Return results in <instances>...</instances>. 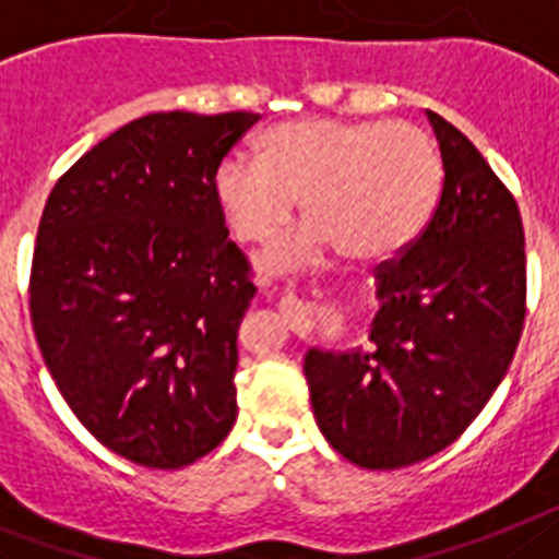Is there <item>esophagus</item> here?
I'll list each match as a JSON object with an SVG mask.
<instances>
[{
  "mask_svg": "<svg viewBox=\"0 0 559 559\" xmlns=\"http://www.w3.org/2000/svg\"><path fill=\"white\" fill-rule=\"evenodd\" d=\"M281 312L293 320L295 326H300V323H304V314H307V307L300 304V298H295V295L289 293V295H284V298H281Z\"/></svg>",
  "mask_w": 559,
  "mask_h": 559,
  "instance_id": "1",
  "label": "esophagus"
}]
</instances>
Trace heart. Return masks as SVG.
<instances>
[{"label": "heart", "mask_w": 559, "mask_h": 559, "mask_svg": "<svg viewBox=\"0 0 559 559\" xmlns=\"http://www.w3.org/2000/svg\"><path fill=\"white\" fill-rule=\"evenodd\" d=\"M441 191L433 140L414 123L304 118L264 134L255 163L227 157L213 197L239 241L278 239L295 202L307 230L261 259L264 270H295L332 247L348 266L396 259L425 230Z\"/></svg>", "instance_id": "1"}]
</instances>
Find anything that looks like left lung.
Masks as SVG:
<instances>
[{
  "instance_id": "8db88e82",
  "label": "left lung",
  "mask_w": 559,
  "mask_h": 559,
  "mask_svg": "<svg viewBox=\"0 0 559 559\" xmlns=\"http://www.w3.org/2000/svg\"><path fill=\"white\" fill-rule=\"evenodd\" d=\"M444 165L433 216L377 266L366 348H309L320 433L357 467L400 469L453 444L507 377L526 318L521 211L481 152L427 109Z\"/></svg>"
}]
</instances>
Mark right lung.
I'll list each match as a JSON object with an SVG mask.
<instances>
[{
	"instance_id": "right-lung-1",
	"label": "right lung",
	"mask_w": 559,
	"mask_h": 559,
	"mask_svg": "<svg viewBox=\"0 0 559 559\" xmlns=\"http://www.w3.org/2000/svg\"><path fill=\"white\" fill-rule=\"evenodd\" d=\"M261 115L154 111L58 179L31 270L36 343L78 421L140 467L179 469L236 421L255 286L213 174Z\"/></svg>"
}]
</instances>
